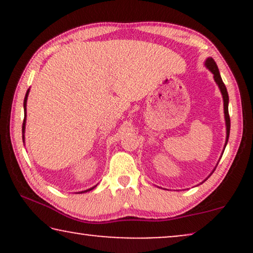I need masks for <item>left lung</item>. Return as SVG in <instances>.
<instances>
[{"mask_svg": "<svg viewBox=\"0 0 253 253\" xmlns=\"http://www.w3.org/2000/svg\"><path fill=\"white\" fill-rule=\"evenodd\" d=\"M206 68L212 72L214 75V81L219 86L221 93H222V98H223V109H224V120H226V126H227V137H226V144H224V147L228 143V139H229V132H230V117H229V113H228V102H229V96H228V92L226 88V85L223 84L222 78H221L219 69H217V65L215 63V61L213 60L212 57H209L205 62Z\"/></svg>", "mask_w": 253, "mask_h": 253, "instance_id": "left-lung-1", "label": "left lung"}]
</instances>
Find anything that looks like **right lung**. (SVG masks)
<instances>
[{
	"mask_svg": "<svg viewBox=\"0 0 253 253\" xmlns=\"http://www.w3.org/2000/svg\"><path fill=\"white\" fill-rule=\"evenodd\" d=\"M29 92H30V89H27V92H26V94H25V99H24V122H23V139H24V132H25V124H26V102H27V96H29ZM96 186V185H95ZM95 186H93V188H91V189H87V190H85V191H82V192H79V193H84V192H87V191H91V190H93L95 188Z\"/></svg>",
	"mask_w": 253,
	"mask_h": 253,
	"instance_id": "obj_1",
	"label": "right lung"
}]
</instances>
